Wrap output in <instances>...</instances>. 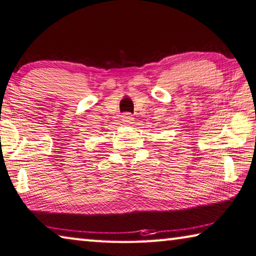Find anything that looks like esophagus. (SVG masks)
Returning a JSON list of instances; mask_svg holds the SVG:
<instances>
[{
    "label": "esophagus",
    "instance_id": "34e87169",
    "mask_svg": "<svg viewBox=\"0 0 256 256\" xmlns=\"http://www.w3.org/2000/svg\"><path fill=\"white\" fill-rule=\"evenodd\" d=\"M122 121L124 124H134V116L132 114H129V112H127V114H122Z\"/></svg>",
    "mask_w": 256,
    "mask_h": 256
}]
</instances>
